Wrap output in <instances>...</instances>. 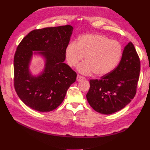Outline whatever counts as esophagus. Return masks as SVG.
<instances>
[{"label": "esophagus", "mask_w": 150, "mask_h": 150, "mask_svg": "<svg viewBox=\"0 0 150 150\" xmlns=\"http://www.w3.org/2000/svg\"><path fill=\"white\" fill-rule=\"evenodd\" d=\"M85 77H84L83 76H81L80 75H78L77 77V81H81L82 80H84Z\"/></svg>", "instance_id": "1"}]
</instances>
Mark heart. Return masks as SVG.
Here are the masks:
<instances>
[{
    "instance_id": "heart-1",
    "label": "heart",
    "mask_w": 150,
    "mask_h": 150,
    "mask_svg": "<svg viewBox=\"0 0 150 150\" xmlns=\"http://www.w3.org/2000/svg\"><path fill=\"white\" fill-rule=\"evenodd\" d=\"M65 55L70 67L76 66L84 59L85 61L77 67L82 74L93 73L104 76L115 68L122 55V47L119 42L111 40L103 35L87 34L79 38L77 42L67 46Z\"/></svg>"
}]
</instances>
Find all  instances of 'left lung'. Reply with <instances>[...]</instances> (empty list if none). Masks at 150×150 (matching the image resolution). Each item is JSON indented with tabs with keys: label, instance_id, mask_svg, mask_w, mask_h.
<instances>
[{
	"label": "left lung",
	"instance_id": "obj_1",
	"mask_svg": "<svg viewBox=\"0 0 150 150\" xmlns=\"http://www.w3.org/2000/svg\"><path fill=\"white\" fill-rule=\"evenodd\" d=\"M141 61L132 42L125 46L119 64L100 79H91L86 98L97 112L110 115L122 110L134 98Z\"/></svg>",
	"mask_w": 150,
	"mask_h": 150
}]
</instances>
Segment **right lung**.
<instances>
[{"label": "right lung", "instance_id": "1", "mask_svg": "<svg viewBox=\"0 0 150 150\" xmlns=\"http://www.w3.org/2000/svg\"><path fill=\"white\" fill-rule=\"evenodd\" d=\"M72 31L70 25L36 29L18 45L13 60L15 90L33 110L47 112L56 109L75 82L77 73L64 62ZM33 50L42 51L46 59L44 72L37 78L30 75L28 68Z\"/></svg>", "mask_w": 150, "mask_h": 150}]
</instances>
